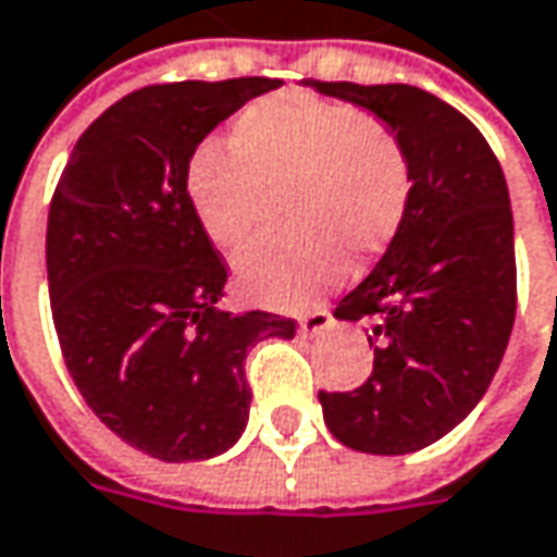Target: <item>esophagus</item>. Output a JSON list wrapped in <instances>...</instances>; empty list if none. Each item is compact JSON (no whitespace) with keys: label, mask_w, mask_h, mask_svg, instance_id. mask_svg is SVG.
Wrapping results in <instances>:
<instances>
[{"label":"esophagus","mask_w":557,"mask_h":557,"mask_svg":"<svg viewBox=\"0 0 557 557\" xmlns=\"http://www.w3.org/2000/svg\"><path fill=\"white\" fill-rule=\"evenodd\" d=\"M334 325V315L329 310H315L310 315H304L300 319V334L304 337H319V334H325Z\"/></svg>","instance_id":"obj_1"}]
</instances>
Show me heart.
Returning a JSON list of instances; mask_svg holds the SVG:
<instances>
[{"label": "heart", "instance_id": "1", "mask_svg": "<svg viewBox=\"0 0 557 557\" xmlns=\"http://www.w3.org/2000/svg\"><path fill=\"white\" fill-rule=\"evenodd\" d=\"M228 148L203 145L188 163V201L203 235L235 250L278 198L288 232L250 245L235 260V282L250 300L300 310L334 288L354 260L394 245L412 201L403 145L350 101L278 92L235 117Z\"/></svg>", "mask_w": 557, "mask_h": 557}]
</instances>
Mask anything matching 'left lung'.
I'll use <instances>...</instances> for the list:
<instances>
[{"label": "left lung", "mask_w": 557, "mask_h": 557, "mask_svg": "<svg viewBox=\"0 0 557 557\" xmlns=\"http://www.w3.org/2000/svg\"><path fill=\"white\" fill-rule=\"evenodd\" d=\"M307 86L384 120L412 170L394 245L334 310L374 322L372 374L347 394H319L344 446L406 456L449 434L503 362L518 307L508 185L481 129L418 86Z\"/></svg>", "instance_id": "obj_1"}]
</instances>
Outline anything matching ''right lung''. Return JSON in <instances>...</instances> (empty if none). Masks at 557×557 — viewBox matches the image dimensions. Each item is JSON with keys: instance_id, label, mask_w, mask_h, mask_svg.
<instances>
[{"instance_id": "add662e5", "label": "right lung", "mask_w": 557, "mask_h": 557, "mask_svg": "<svg viewBox=\"0 0 557 557\" xmlns=\"http://www.w3.org/2000/svg\"><path fill=\"white\" fill-rule=\"evenodd\" d=\"M269 76L136 89L74 145L46 228L58 344L86 406L161 461L213 459L250 412L247 350L294 337L275 312H223L228 267L188 201L195 148Z\"/></svg>"}]
</instances>
